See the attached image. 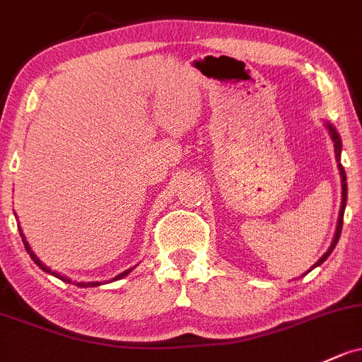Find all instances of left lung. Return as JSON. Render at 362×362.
Masks as SVG:
<instances>
[{
    "instance_id": "left-lung-1",
    "label": "left lung",
    "mask_w": 362,
    "mask_h": 362,
    "mask_svg": "<svg viewBox=\"0 0 362 362\" xmlns=\"http://www.w3.org/2000/svg\"><path fill=\"white\" fill-rule=\"evenodd\" d=\"M325 126H326V129H328L329 136H332V139H333V145H335V158H337L338 173H340V180H341V205H340V214H338V221H337L335 236H333V240H332V245H329V248H328V250H326L325 254H322V257H321L320 260H317V262L314 264V266L310 267L309 271H313L314 267L321 266V264L325 262V260L329 257V254H332V252H333V248L337 247V243H338V238H340V233H341V226H344V212H345V205H347V176H345L344 165H341V162H340V155H341V139H340V134L337 133L335 126H332V124H329L328 120H326V122H325ZM309 271H307V273H309Z\"/></svg>"
}]
</instances>
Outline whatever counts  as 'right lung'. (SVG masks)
I'll return each instance as SVG.
<instances>
[{
  "label": "right lung",
  "instance_id": "right-lung-1",
  "mask_svg": "<svg viewBox=\"0 0 362 362\" xmlns=\"http://www.w3.org/2000/svg\"><path fill=\"white\" fill-rule=\"evenodd\" d=\"M18 231H21V236H22V242H24V247H25V250H27V254L30 255V259L34 260V264H37V266L41 267L42 271H45V273H49L52 276H55V278H58V279H62V281H65V283H71L72 279L71 278H67V276H64V274H60V273H57V271H52L49 269L48 266H46V264H42L41 260H40V257H37L36 254H34L33 252V248H30V245H29V242H27L25 240V236H24V233H22V229L18 228ZM136 267V266H134ZM134 267H129V269H126V271H122V273L120 274H117L115 276V278H112V279H108V281H117V279H120V278H124V276H127L131 273V271L134 269ZM108 281H103V283H108ZM102 281H74V285H77V286H81V288H88V286H100V285H103Z\"/></svg>",
  "mask_w": 362,
  "mask_h": 362
}]
</instances>
